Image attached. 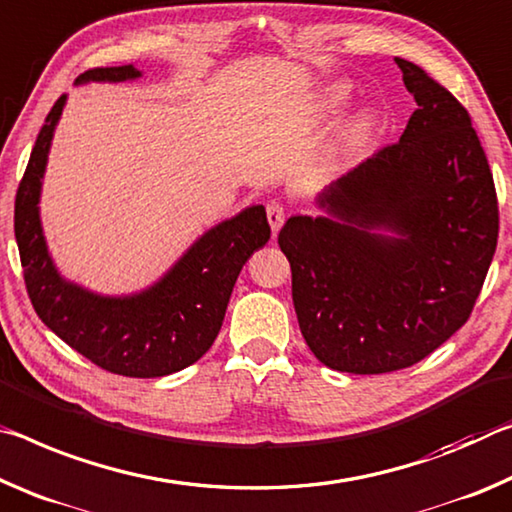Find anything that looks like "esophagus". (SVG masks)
<instances>
[{"instance_id":"esophagus-1","label":"esophagus","mask_w":512,"mask_h":512,"mask_svg":"<svg viewBox=\"0 0 512 512\" xmlns=\"http://www.w3.org/2000/svg\"><path fill=\"white\" fill-rule=\"evenodd\" d=\"M267 220H270L274 233L279 231L283 222H286V206H283L281 201H270V204H267Z\"/></svg>"}]
</instances>
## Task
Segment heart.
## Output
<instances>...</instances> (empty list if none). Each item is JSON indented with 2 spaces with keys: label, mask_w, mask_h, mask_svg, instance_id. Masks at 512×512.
Segmentation results:
<instances>
[{
  "label": "heart",
  "mask_w": 512,
  "mask_h": 512,
  "mask_svg": "<svg viewBox=\"0 0 512 512\" xmlns=\"http://www.w3.org/2000/svg\"><path fill=\"white\" fill-rule=\"evenodd\" d=\"M331 99H333V102H338V99H340V95H333V97H331ZM360 129H363V124H358V127H356V129H354V131H356V133H358V131H360Z\"/></svg>",
  "instance_id": "1"
}]
</instances>
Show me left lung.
I'll return each instance as SVG.
<instances>
[{"label":"left lung","instance_id":"8db88e82","mask_svg":"<svg viewBox=\"0 0 512 512\" xmlns=\"http://www.w3.org/2000/svg\"><path fill=\"white\" fill-rule=\"evenodd\" d=\"M395 63L417 104L399 142L322 192L333 217L295 215L279 233L301 335L349 374L404 370L447 342L474 311L499 236L467 108L420 65Z\"/></svg>","mask_w":512,"mask_h":512}]
</instances>
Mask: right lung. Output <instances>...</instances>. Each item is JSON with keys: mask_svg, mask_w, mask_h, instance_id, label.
<instances>
[{"mask_svg": "<svg viewBox=\"0 0 512 512\" xmlns=\"http://www.w3.org/2000/svg\"><path fill=\"white\" fill-rule=\"evenodd\" d=\"M138 77L136 65L92 67L77 83ZM63 106L65 95L47 113L15 195V240L33 311L65 345L106 372L133 379L179 372L211 349L242 265L270 240L265 208L251 206L204 233L140 295L99 297L63 281L47 254L38 217L40 179Z\"/></svg>", "mask_w": 512, "mask_h": 512, "instance_id": "right-lung-1", "label": "right lung"}]
</instances>
